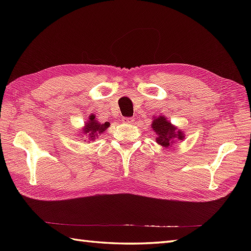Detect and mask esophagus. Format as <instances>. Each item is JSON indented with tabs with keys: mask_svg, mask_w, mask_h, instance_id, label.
<instances>
[{
	"mask_svg": "<svg viewBox=\"0 0 251 251\" xmlns=\"http://www.w3.org/2000/svg\"><path fill=\"white\" fill-rule=\"evenodd\" d=\"M122 121H123V123H125V124H132L135 120L132 119V117H123Z\"/></svg>",
	"mask_w": 251,
	"mask_h": 251,
	"instance_id": "1",
	"label": "esophagus"
}]
</instances>
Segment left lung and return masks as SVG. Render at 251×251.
I'll return each instance as SVG.
<instances>
[{"label": "left lung", "instance_id": "8db88e82", "mask_svg": "<svg viewBox=\"0 0 251 251\" xmlns=\"http://www.w3.org/2000/svg\"><path fill=\"white\" fill-rule=\"evenodd\" d=\"M152 128L156 132V142L165 148L172 146L176 139L182 140L183 134L181 131H176V127H174L170 123L165 119V116H159L152 122Z\"/></svg>", "mask_w": 251, "mask_h": 251}]
</instances>
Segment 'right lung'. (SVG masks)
<instances>
[{"instance_id": "obj_1", "label": "right lung", "mask_w": 251, "mask_h": 251, "mask_svg": "<svg viewBox=\"0 0 251 251\" xmlns=\"http://www.w3.org/2000/svg\"><path fill=\"white\" fill-rule=\"evenodd\" d=\"M95 117L96 116L94 114L89 116V121L88 123H86V126H85V128L83 130V132H85V135L88 136L90 140L96 139V138L102 134L106 128H109L110 126L109 122H105L104 124H101V123H99Z\"/></svg>"}]
</instances>
